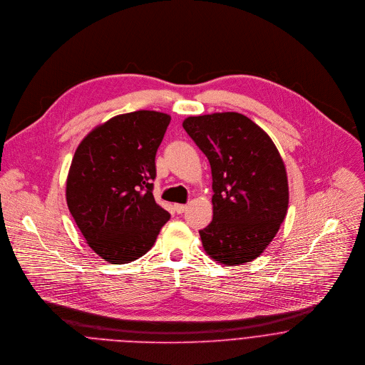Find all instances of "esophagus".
<instances>
[{
	"mask_svg": "<svg viewBox=\"0 0 365 365\" xmlns=\"http://www.w3.org/2000/svg\"><path fill=\"white\" fill-rule=\"evenodd\" d=\"M174 210L177 214H182L185 210H187V205H182V204H175L174 205Z\"/></svg>",
	"mask_w": 365,
	"mask_h": 365,
	"instance_id": "34e87169",
	"label": "esophagus"
}]
</instances>
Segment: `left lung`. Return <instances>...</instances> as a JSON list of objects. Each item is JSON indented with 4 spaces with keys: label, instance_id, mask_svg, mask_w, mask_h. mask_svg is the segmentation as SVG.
Masks as SVG:
<instances>
[{
    "label": "left lung",
    "instance_id": "8db88e82",
    "mask_svg": "<svg viewBox=\"0 0 365 365\" xmlns=\"http://www.w3.org/2000/svg\"><path fill=\"white\" fill-rule=\"evenodd\" d=\"M182 127L211 164L214 217L200 231L204 250L227 266L256 259L287 214L280 153L263 128L237 112L190 116Z\"/></svg>",
    "mask_w": 365,
    "mask_h": 365
}]
</instances>
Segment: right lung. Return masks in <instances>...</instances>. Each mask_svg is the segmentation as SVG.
<instances>
[{
	"mask_svg": "<svg viewBox=\"0 0 365 365\" xmlns=\"http://www.w3.org/2000/svg\"><path fill=\"white\" fill-rule=\"evenodd\" d=\"M170 115L137 110L96 125L66 178L68 208L88 245L109 263L145 255L170 220L153 197L155 153Z\"/></svg>",
	"mask_w": 365,
	"mask_h": 365,
	"instance_id": "add662e5",
	"label": "right lung"
}]
</instances>
